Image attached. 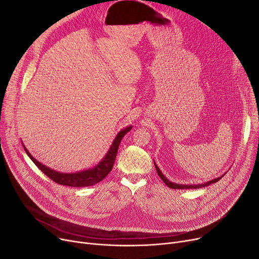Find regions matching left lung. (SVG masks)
I'll return each mask as SVG.
<instances>
[{
    "instance_id": "left-lung-1",
    "label": "left lung",
    "mask_w": 259,
    "mask_h": 259,
    "mask_svg": "<svg viewBox=\"0 0 259 259\" xmlns=\"http://www.w3.org/2000/svg\"><path fill=\"white\" fill-rule=\"evenodd\" d=\"M154 166H155V169H156V172H157V174H158V176L159 178L164 181V183L169 187V188H172V189H198V188H203V187H208L209 185H212V184H214V183H216V182H219L223 176L225 175H222V176H220V178H217V179H214V180H212V181H209V182H207V183H203V184H197V185H183V184H176V183H173V182H170L166 176L161 173V171H160V169L157 167V165L155 164V161H154Z\"/></svg>"
}]
</instances>
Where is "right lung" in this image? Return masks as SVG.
Returning a JSON list of instances; mask_svg holds the SVG:
<instances>
[{
	"mask_svg": "<svg viewBox=\"0 0 259 259\" xmlns=\"http://www.w3.org/2000/svg\"><path fill=\"white\" fill-rule=\"evenodd\" d=\"M131 129H132V126H128L124 129H121L116 134V137L113 140L110 148H109L108 152L101 159V161L97 166L83 170V171L73 172V173H64V172H59L53 169H50L49 167L43 165L42 162L36 160L29 153V151L27 150L24 144H23V147L25 149L27 155L30 157V159L34 162L35 166L44 174H46L53 182L64 186H69V187H89L102 182L108 175V173L112 170L120 141Z\"/></svg>",
	"mask_w": 259,
	"mask_h": 259,
	"instance_id": "obj_1",
	"label": "right lung"
}]
</instances>
